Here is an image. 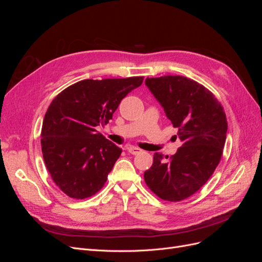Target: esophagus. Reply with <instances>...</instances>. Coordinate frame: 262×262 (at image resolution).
I'll return each mask as SVG.
<instances>
[{"label":"esophagus","mask_w":262,"mask_h":262,"mask_svg":"<svg viewBox=\"0 0 262 262\" xmlns=\"http://www.w3.org/2000/svg\"><path fill=\"white\" fill-rule=\"evenodd\" d=\"M128 152L132 155H137L139 153L142 152V149L140 147H137V146H129L128 147Z\"/></svg>","instance_id":"esophagus-1"}]
</instances>
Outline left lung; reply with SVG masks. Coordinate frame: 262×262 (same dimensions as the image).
Masks as SVG:
<instances>
[{
	"instance_id": "8db88e82",
	"label": "left lung",
	"mask_w": 262,
	"mask_h": 262,
	"mask_svg": "<svg viewBox=\"0 0 262 262\" xmlns=\"http://www.w3.org/2000/svg\"><path fill=\"white\" fill-rule=\"evenodd\" d=\"M145 85L178 129L182 145L168 162L155 153L144 180L163 200H185L209 180L221 161L227 132L225 113L209 90L188 77H147Z\"/></svg>"
}]
</instances>
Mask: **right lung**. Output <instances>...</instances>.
Masks as SVG:
<instances>
[{
	"label": "right lung",
	"mask_w": 262,
	"mask_h": 262,
	"mask_svg": "<svg viewBox=\"0 0 262 262\" xmlns=\"http://www.w3.org/2000/svg\"><path fill=\"white\" fill-rule=\"evenodd\" d=\"M143 80H84L52 100L42 122L41 150L54 184L70 198H90L105 185L122 149L96 128L113 119L120 101Z\"/></svg>",
	"instance_id": "obj_1"
}]
</instances>
